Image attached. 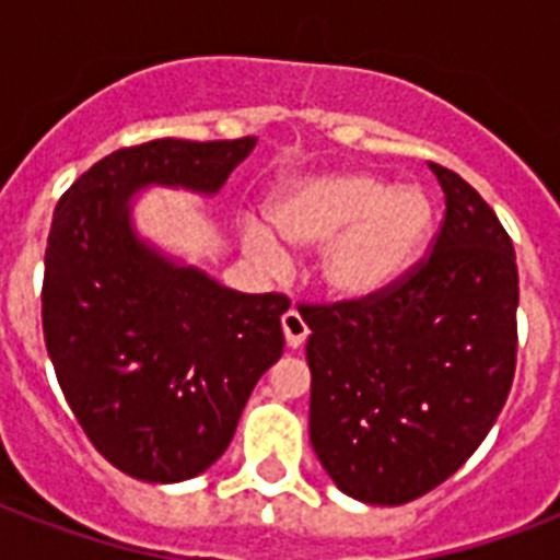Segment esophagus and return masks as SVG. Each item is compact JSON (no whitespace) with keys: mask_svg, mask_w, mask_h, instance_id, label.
Masks as SVG:
<instances>
[{"mask_svg":"<svg viewBox=\"0 0 560 560\" xmlns=\"http://www.w3.org/2000/svg\"><path fill=\"white\" fill-rule=\"evenodd\" d=\"M281 328H284V340H288L290 349H299L302 342L307 340V323L302 319V314H299L296 307H290L288 314L281 316Z\"/></svg>","mask_w":560,"mask_h":560,"instance_id":"obj_1","label":"esophagus"}]
</instances>
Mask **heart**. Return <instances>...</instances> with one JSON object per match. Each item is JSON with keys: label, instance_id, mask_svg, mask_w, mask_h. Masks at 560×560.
<instances>
[{"label": "heart", "instance_id": "heart-1", "mask_svg": "<svg viewBox=\"0 0 560 560\" xmlns=\"http://www.w3.org/2000/svg\"><path fill=\"white\" fill-rule=\"evenodd\" d=\"M276 226L290 244L325 246L319 276L334 296L372 299L416 270L433 232V200L421 186L342 171L281 194ZM264 220H249L244 241L264 267L288 261V246Z\"/></svg>", "mask_w": 560, "mask_h": 560}]
</instances>
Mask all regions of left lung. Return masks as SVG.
<instances>
[{"mask_svg":"<svg viewBox=\"0 0 560 560\" xmlns=\"http://www.w3.org/2000/svg\"><path fill=\"white\" fill-rule=\"evenodd\" d=\"M430 255L372 299L299 305L311 328V444L354 500L404 505L468 462L517 366V264L494 209L444 165Z\"/></svg>","mask_w":560,"mask_h":560,"instance_id":"obj_1","label":"left lung"}]
</instances>
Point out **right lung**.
<instances>
[{
  "label": "right lung",
  "mask_w": 560,
  "mask_h": 560,
  "mask_svg": "<svg viewBox=\"0 0 560 560\" xmlns=\"http://www.w3.org/2000/svg\"><path fill=\"white\" fill-rule=\"evenodd\" d=\"M153 139L95 162L60 197L43 276V334L95 451L142 482L191 479L235 435L284 351L281 293H237L162 258L130 229L144 186L214 194L255 148Z\"/></svg>",
  "instance_id": "add662e5"
}]
</instances>
